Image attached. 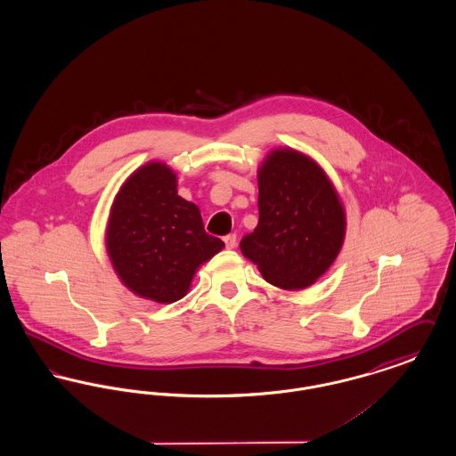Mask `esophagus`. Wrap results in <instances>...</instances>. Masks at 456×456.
<instances>
[{
    "label": "esophagus",
    "instance_id": "obj_1",
    "mask_svg": "<svg viewBox=\"0 0 456 456\" xmlns=\"http://www.w3.org/2000/svg\"><path fill=\"white\" fill-rule=\"evenodd\" d=\"M224 242H225V246H227L229 249H232V248H236V244H238V238H236V234H229V236L224 238Z\"/></svg>",
    "mask_w": 456,
    "mask_h": 456
}]
</instances>
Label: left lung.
Masks as SVG:
<instances>
[{"label": "left lung", "mask_w": 456, "mask_h": 456, "mask_svg": "<svg viewBox=\"0 0 456 456\" xmlns=\"http://www.w3.org/2000/svg\"><path fill=\"white\" fill-rule=\"evenodd\" d=\"M260 220L240 251L266 282L299 290L316 282L338 256L346 212L325 171L307 155L277 149L258 171Z\"/></svg>", "instance_id": "left-lung-1"}]
</instances>
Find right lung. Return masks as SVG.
<instances>
[{
  "instance_id": "right-lung-1",
  "label": "right lung",
  "mask_w": 456,
  "mask_h": 456,
  "mask_svg": "<svg viewBox=\"0 0 456 456\" xmlns=\"http://www.w3.org/2000/svg\"><path fill=\"white\" fill-rule=\"evenodd\" d=\"M106 248L131 292L155 303L186 296L198 266L224 242L205 232L200 208L177 195V179L162 162L131 174L114 198Z\"/></svg>"
}]
</instances>
